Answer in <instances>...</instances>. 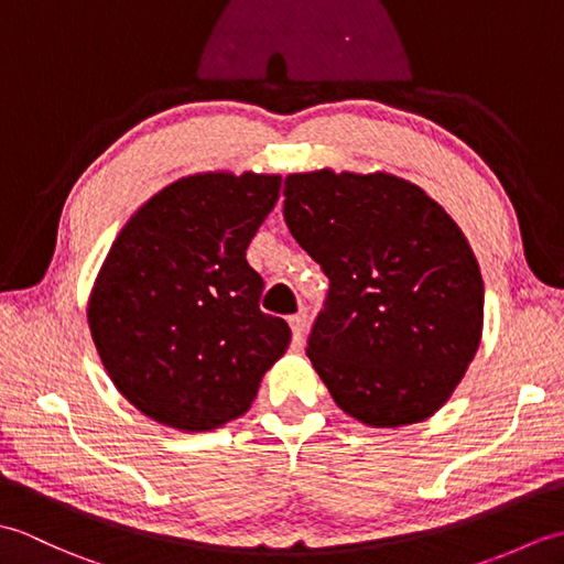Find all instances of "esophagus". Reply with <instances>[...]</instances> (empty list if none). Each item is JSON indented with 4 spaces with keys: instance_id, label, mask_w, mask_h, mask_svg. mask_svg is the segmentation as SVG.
Returning <instances> with one entry per match:
<instances>
[{
    "instance_id": "34e87169",
    "label": "esophagus",
    "mask_w": 564,
    "mask_h": 564,
    "mask_svg": "<svg viewBox=\"0 0 564 564\" xmlns=\"http://www.w3.org/2000/svg\"><path fill=\"white\" fill-rule=\"evenodd\" d=\"M305 327H307V319H305V315H293V317H291L293 346H295V349H301L303 341H305Z\"/></svg>"
}]
</instances>
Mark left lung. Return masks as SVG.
Instances as JSON below:
<instances>
[{"instance_id": "obj_1", "label": "left lung", "mask_w": 564, "mask_h": 564, "mask_svg": "<svg viewBox=\"0 0 564 564\" xmlns=\"http://www.w3.org/2000/svg\"><path fill=\"white\" fill-rule=\"evenodd\" d=\"M283 218L329 279L307 358L341 410L378 429L424 422L482 337L485 285L460 227L386 172L289 174Z\"/></svg>"}]
</instances>
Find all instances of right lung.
Here are the masks:
<instances>
[{
  "instance_id": "obj_1",
  "label": "right lung",
  "mask_w": 564,
  "mask_h": 564,
  "mask_svg": "<svg viewBox=\"0 0 564 564\" xmlns=\"http://www.w3.org/2000/svg\"><path fill=\"white\" fill-rule=\"evenodd\" d=\"M279 174H191L126 223L94 281L91 339L138 410L178 431L242 416L291 344L259 310L247 247L279 200Z\"/></svg>"
}]
</instances>
